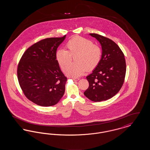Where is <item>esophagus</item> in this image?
Wrapping results in <instances>:
<instances>
[{
    "mask_svg": "<svg viewBox=\"0 0 150 150\" xmlns=\"http://www.w3.org/2000/svg\"><path fill=\"white\" fill-rule=\"evenodd\" d=\"M71 79L73 80H75V81H77V80H79L80 79L78 78H72Z\"/></svg>",
    "mask_w": 150,
    "mask_h": 150,
    "instance_id": "esophagus-1",
    "label": "esophagus"
}]
</instances>
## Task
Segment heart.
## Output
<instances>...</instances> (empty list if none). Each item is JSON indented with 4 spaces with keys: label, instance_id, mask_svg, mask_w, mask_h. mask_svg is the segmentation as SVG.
Masks as SVG:
<instances>
[{
    "label": "heart",
    "instance_id": "1",
    "mask_svg": "<svg viewBox=\"0 0 150 150\" xmlns=\"http://www.w3.org/2000/svg\"><path fill=\"white\" fill-rule=\"evenodd\" d=\"M66 47L67 50L59 49L57 50L56 58L62 70L66 71L67 75L69 76L78 77L84 74L86 69L88 71L92 70L98 66L101 59L100 48L85 38L75 36L67 42ZM75 55H77L74 59L76 63L69 67L71 56Z\"/></svg>",
    "mask_w": 150,
    "mask_h": 150
}]
</instances>
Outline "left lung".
Segmentation results:
<instances>
[{"label":"left lung","mask_w":150,"mask_h":150,"mask_svg":"<svg viewBox=\"0 0 150 150\" xmlns=\"http://www.w3.org/2000/svg\"><path fill=\"white\" fill-rule=\"evenodd\" d=\"M99 41L102 50L99 64L86 76L89 87L86 97L94 102L108 100L120 90L123 85L126 62L124 54L114 41L97 34H90Z\"/></svg>","instance_id":"obj_1"}]
</instances>
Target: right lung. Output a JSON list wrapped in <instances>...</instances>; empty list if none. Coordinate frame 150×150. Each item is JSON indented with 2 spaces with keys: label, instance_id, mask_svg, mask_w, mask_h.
Masks as SVG:
<instances>
[{
  "label": "right lung",
  "instance_id": "obj_1",
  "mask_svg": "<svg viewBox=\"0 0 150 150\" xmlns=\"http://www.w3.org/2000/svg\"><path fill=\"white\" fill-rule=\"evenodd\" d=\"M65 38H46L34 44L18 64L17 78L23 93L39 106H53L64 94L67 78L59 68L56 53Z\"/></svg>",
  "mask_w": 150,
  "mask_h": 150
}]
</instances>
